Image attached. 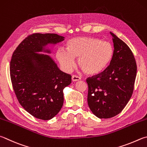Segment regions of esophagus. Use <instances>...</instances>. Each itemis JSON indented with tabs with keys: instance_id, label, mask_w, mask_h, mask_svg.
Wrapping results in <instances>:
<instances>
[{
	"instance_id": "1",
	"label": "esophagus",
	"mask_w": 147,
	"mask_h": 147,
	"mask_svg": "<svg viewBox=\"0 0 147 147\" xmlns=\"http://www.w3.org/2000/svg\"><path fill=\"white\" fill-rule=\"evenodd\" d=\"M81 80L80 77H79L78 76H76V75H73L72 76V80L73 82H76V81H79Z\"/></svg>"
}]
</instances>
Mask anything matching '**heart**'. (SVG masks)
<instances>
[{"mask_svg":"<svg viewBox=\"0 0 147 147\" xmlns=\"http://www.w3.org/2000/svg\"><path fill=\"white\" fill-rule=\"evenodd\" d=\"M114 55L111 43L94 37L79 36L69 39L66 49H59L56 57L61 66L70 71L75 65L74 58L84 72L89 75L101 73L110 63Z\"/></svg>","mask_w":147,"mask_h":147,"instance_id":"b5f03b06","label":"heart"}]
</instances>
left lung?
I'll return each mask as SVG.
<instances>
[{
	"label": "left lung",
	"mask_w": 147,
	"mask_h": 147,
	"mask_svg": "<svg viewBox=\"0 0 147 147\" xmlns=\"http://www.w3.org/2000/svg\"><path fill=\"white\" fill-rule=\"evenodd\" d=\"M114 43L113 57L101 73L87 79V102L90 111L99 118L118 115L132 96L137 65L129 47L110 32Z\"/></svg>",
	"instance_id": "obj_1"
}]
</instances>
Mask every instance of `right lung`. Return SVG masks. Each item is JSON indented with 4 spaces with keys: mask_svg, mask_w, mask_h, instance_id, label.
I'll return each instance as SVG.
<instances>
[{
    "mask_svg": "<svg viewBox=\"0 0 147 147\" xmlns=\"http://www.w3.org/2000/svg\"><path fill=\"white\" fill-rule=\"evenodd\" d=\"M64 37L54 33H34L18 45L10 62V76L19 103L29 114L40 119H52L63 103L64 88L71 76L63 73L48 55L49 44L55 45Z\"/></svg>",
    "mask_w": 147,
    "mask_h": 147,
    "instance_id": "right-lung-1",
    "label": "right lung"
}]
</instances>
